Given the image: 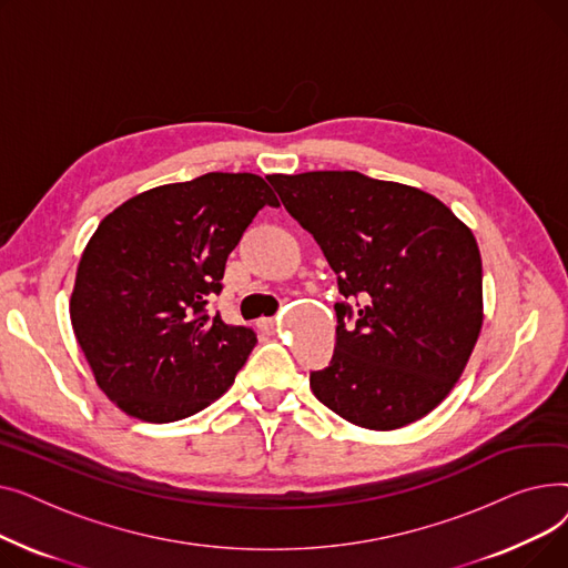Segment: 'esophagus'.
<instances>
[{"mask_svg": "<svg viewBox=\"0 0 568 568\" xmlns=\"http://www.w3.org/2000/svg\"><path fill=\"white\" fill-rule=\"evenodd\" d=\"M257 326H260V332H264V334H274L276 332V320L274 317H262L257 322Z\"/></svg>", "mask_w": 568, "mask_h": 568, "instance_id": "esophagus-1", "label": "esophagus"}]
</instances>
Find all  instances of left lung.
<instances>
[{"mask_svg":"<svg viewBox=\"0 0 568 568\" xmlns=\"http://www.w3.org/2000/svg\"><path fill=\"white\" fill-rule=\"evenodd\" d=\"M356 306L336 304L329 368L315 398L368 430L419 422L452 394L484 324L481 253L435 195L354 170L272 174Z\"/></svg>","mask_w":568,"mask_h":568,"instance_id":"left-lung-1","label":"left lung"}]
</instances>
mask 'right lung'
Listing matches in <instances>:
<instances>
[{"instance_id": "1", "label": "right lung", "mask_w": 568, "mask_h": 568, "mask_svg": "<svg viewBox=\"0 0 568 568\" xmlns=\"http://www.w3.org/2000/svg\"><path fill=\"white\" fill-rule=\"evenodd\" d=\"M251 172H209L119 204L89 239L71 294L73 334L99 389L129 416L170 424L212 405L257 336L204 311L260 209Z\"/></svg>"}]
</instances>
